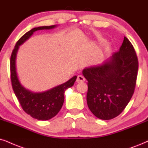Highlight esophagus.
<instances>
[{
    "label": "esophagus",
    "mask_w": 148,
    "mask_h": 148,
    "mask_svg": "<svg viewBox=\"0 0 148 148\" xmlns=\"http://www.w3.org/2000/svg\"><path fill=\"white\" fill-rule=\"evenodd\" d=\"M85 80V78L84 77L83 75H78L76 81H77L78 83H81V82H84Z\"/></svg>",
    "instance_id": "esophagus-1"
}]
</instances>
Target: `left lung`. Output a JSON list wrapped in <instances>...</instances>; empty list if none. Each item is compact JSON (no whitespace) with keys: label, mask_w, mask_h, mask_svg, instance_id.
I'll return each mask as SVG.
<instances>
[{"label":"left lung","mask_w":148,"mask_h":148,"mask_svg":"<svg viewBox=\"0 0 148 148\" xmlns=\"http://www.w3.org/2000/svg\"><path fill=\"white\" fill-rule=\"evenodd\" d=\"M138 68L133 46L124 37L119 51L103 64L84 69L88 81L87 105L93 115L108 120L124 111L134 93Z\"/></svg>","instance_id":"obj_1"}]
</instances>
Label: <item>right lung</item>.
<instances>
[{"instance_id":"add662e5","label":"right lung","mask_w":148,"mask_h":148,"mask_svg":"<svg viewBox=\"0 0 148 148\" xmlns=\"http://www.w3.org/2000/svg\"><path fill=\"white\" fill-rule=\"evenodd\" d=\"M55 27L56 25L45 26L33 28L31 31H28L17 42L11 55V80L15 95L25 113L38 120H48L59 113L64 102L65 91L74 85L77 76H74L66 83L57 86L50 90L41 93L33 92L24 87L18 80L16 68L17 52L20 45L27 40L35 31L51 29Z\"/></svg>"}]
</instances>
